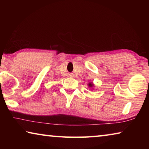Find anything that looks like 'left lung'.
Instances as JSON below:
<instances>
[{
    "label": "left lung",
    "instance_id": "obj_1",
    "mask_svg": "<svg viewBox=\"0 0 149 149\" xmlns=\"http://www.w3.org/2000/svg\"><path fill=\"white\" fill-rule=\"evenodd\" d=\"M88 86H89V87H94V84H93V83H89V84H88Z\"/></svg>",
    "mask_w": 149,
    "mask_h": 149
}]
</instances>
